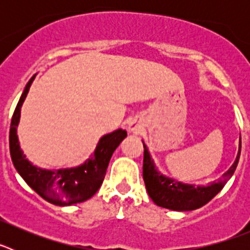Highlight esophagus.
<instances>
[{"label": "esophagus", "mask_w": 250, "mask_h": 250, "mask_svg": "<svg viewBox=\"0 0 250 250\" xmlns=\"http://www.w3.org/2000/svg\"><path fill=\"white\" fill-rule=\"evenodd\" d=\"M129 130H130V131L139 132V130H140V124H139L138 121H136V120H134V121H132L131 124H130Z\"/></svg>", "instance_id": "1"}]
</instances>
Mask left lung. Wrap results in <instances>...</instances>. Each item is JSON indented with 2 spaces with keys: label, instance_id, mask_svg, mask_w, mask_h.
Returning a JSON list of instances; mask_svg holds the SVG:
<instances>
[{
  "label": "left lung",
  "instance_id": "1",
  "mask_svg": "<svg viewBox=\"0 0 250 250\" xmlns=\"http://www.w3.org/2000/svg\"><path fill=\"white\" fill-rule=\"evenodd\" d=\"M143 145H144L143 178H144L147 194L156 205L176 211L194 210L210 202L224 188L228 179L231 178L237 169L240 156V147H242L239 141V151H238L237 159L230 169L223 175V178H220L218 182L211 183L208 187H195V185L183 184L159 173L154 164V160L150 156V152L147 151L146 145L144 143Z\"/></svg>",
  "mask_w": 250,
  "mask_h": 250
}]
</instances>
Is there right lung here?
I'll return each instance as SVG.
<instances>
[{
    "label": "right lung",
    "mask_w": 250,
    "mask_h": 250,
    "mask_svg": "<svg viewBox=\"0 0 250 250\" xmlns=\"http://www.w3.org/2000/svg\"><path fill=\"white\" fill-rule=\"evenodd\" d=\"M35 76L36 75L31 77V80L26 85L11 120L10 152L12 163L27 185H30V188L51 204L65 207L83 203L90 199L99 190L105 178L112 152L126 138L127 134L125 130L119 129L103 136L95 149L94 156L87 159L85 164L77 167L46 170L32 165L20 147L17 126L20 123L21 106L27 96Z\"/></svg>",
    "instance_id": "right-lung-1"
}]
</instances>
